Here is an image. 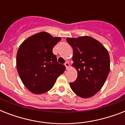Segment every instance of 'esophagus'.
Returning a JSON list of instances; mask_svg holds the SVG:
<instances>
[{"instance_id":"34e87169","label":"esophagus","mask_w":125,"mask_h":125,"mask_svg":"<svg viewBox=\"0 0 125 125\" xmlns=\"http://www.w3.org/2000/svg\"><path fill=\"white\" fill-rule=\"evenodd\" d=\"M65 67H66L67 69H68L69 68V67H70V65H69V62H65Z\"/></svg>"}]
</instances>
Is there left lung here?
Masks as SVG:
<instances>
[{
    "instance_id": "1",
    "label": "left lung",
    "mask_w": 125,
    "mask_h": 125,
    "mask_svg": "<svg viewBox=\"0 0 125 125\" xmlns=\"http://www.w3.org/2000/svg\"><path fill=\"white\" fill-rule=\"evenodd\" d=\"M73 47V65L78 72L76 80L70 82L71 88L82 98H89L104 85L110 72L108 52L100 42L89 36L68 38Z\"/></svg>"
}]
</instances>
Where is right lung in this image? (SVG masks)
Segmentation results:
<instances>
[{
	"instance_id": "right-lung-1",
	"label": "right lung",
	"mask_w": 125,
	"mask_h": 125,
	"mask_svg": "<svg viewBox=\"0 0 125 125\" xmlns=\"http://www.w3.org/2000/svg\"><path fill=\"white\" fill-rule=\"evenodd\" d=\"M61 40L47 32L30 36L20 45L17 53V69L25 87L31 92L42 94L54 85L65 69L52 52L54 46Z\"/></svg>"
}]
</instances>
